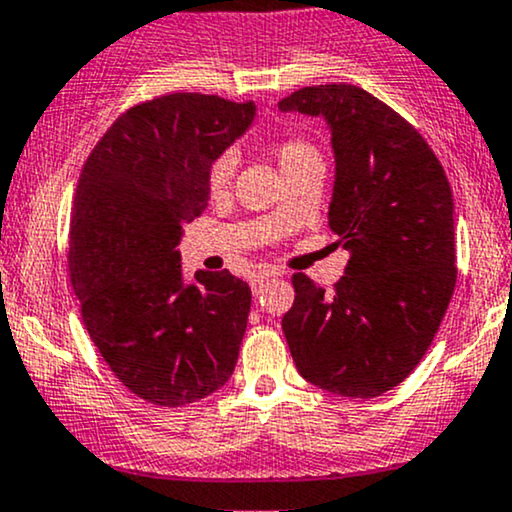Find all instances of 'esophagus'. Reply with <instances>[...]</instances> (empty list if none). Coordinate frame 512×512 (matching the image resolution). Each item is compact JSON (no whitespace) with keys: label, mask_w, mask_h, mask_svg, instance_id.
Returning a JSON list of instances; mask_svg holds the SVG:
<instances>
[{"label":"esophagus","mask_w":512,"mask_h":512,"mask_svg":"<svg viewBox=\"0 0 512 512\" xmlns=\"http://www.w3.org/2000/svg\"><path fill=\"white\" fill-rule=\"evenodd\" d=\"M272 279V272H269V269H262V272H257L255 276H252V293H255V296H260L262 293V286L267 284V281Z\"/></svg>","instance_id":"1"}]
</instances>
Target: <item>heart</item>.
<instances>
[{
	"label": "heart",
	"mask_w": 512,
	"mask_h": 512,
	"mask_svg": "<svg viewBox=\"0 0 512 512\" xmlns=\"http://www.w3.org/2000/svg\"><path fill=\"white\" fill-rule=\"evenodd\" d=\"M274 158L279 163L281 173H289V170L303 166V163L320 161V154L315 151V146L301 139H286V142L276 144ZM233 173H236V154L233 151H223L214 158V163L209 166L207 173V185L214 195H221L228 185H231Z\"/></svg>",
	"instance_id": "heart-1"
}]
</instances>
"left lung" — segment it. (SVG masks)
Segmentation results:
<instances>
[{"label":"left lung","instance_id":"8db88e82","mask_svg":"<svg viewBox=\"0 0 512 512\" xmlns=\"http://www.w3.org/2000/svg\"><path fill=\"white\" fill-rule=\"evenodd\" d=\"M279 110L327 122V221L351 252L334 291L293 276L286 342L308 383L378 397L419 366L448 310L457 279L450 182L424 137L363 88L305 86Z\"/></svg>","mask_w":512,"mask_h":512}]
</instances>
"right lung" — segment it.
Instances as JSON below:
<instances>
[{
    "instance_id": "obj_1",
    "label": "right lung",
    "mask_w": 512,
    "mask_h": 512,
    "mask_svg": "<svg viewBox=\"0 0 512 512\" xmlns=\"http://www.w3.org/2000/svg\"><path fill=\"white\" fill-rule=\"evenodd\" d=\"M255 103L170 93L117 117L81 170L69 272L84 325L122 385L182 407L228 383L248 327L250 286L199 269L180 238L209 204L214 158L248 132Z\"/></svg>"
}]
</instances>
